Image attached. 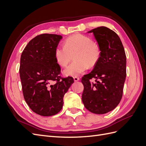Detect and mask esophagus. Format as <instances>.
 <instances>
[{
    "instance_id": "1",
    "label": "esophagus",
    "mask_w": 146,
    "mask_h": 146,
    "mask_svg": "<svg viewBox=\"0 0 146 146\" xmlns=\"http://www.w3.org/2000/svg\"><path fill=\"white\" fill-rule=\"evenodd\" d=\"M79 80H80V78L78 77H74V80L75 82H78Z\"/></svg>"
}]
</instances>
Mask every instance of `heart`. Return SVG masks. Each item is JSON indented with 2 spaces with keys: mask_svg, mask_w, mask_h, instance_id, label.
<instances>
[{
  "mask_svg": "<svg viewBox=\"0 0 146 146\" xmlns=\"http://www.w3.org/2000/svg\"><path fill=\"white\" fill-rule=\"evenodd\" d=\"M74 55V61L63 70L66 76H77L83 73L88 67H93L101 55L100 47L85 35L76 34L69 36L64 42V46H58L55 50V58L60 66H66Z\"/></svg>",
  "mask_w": 146,
  "mask_h": 146,
  "instance_id": "obj_1",
  "label": "heart"
}]
</instances>
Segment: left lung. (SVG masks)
<instances>
[{"label":"left lung","mask_w":146,"mask_h":146,"mask_svg":"<svg viewBox=\"0 0 146 146\" xmlns=\"http://www.w3.org/2000/svg\"><path fill=\"white\" fill-rule=\"evenodd\" d=\"M92 33L101 50L93 70L82 79L84 86L82 102L92 113L102 114L112 111L122 99L126 78V55L120 38L110 29L99 27ZM92 78L96 83H91Z\"/></svg>","instance_id":"left-lung-1"}]
</instances>
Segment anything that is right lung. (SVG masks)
I'll list each match as a JSON object with an SVG mask.
<instances>
[{"mask_svg":"<svg viewBox=\"0 0 146 146\" xmlns=\"http://www.w3.org/2000/svg\"><path fill=\"white\" fill-rule=\"evenodd\" d=\"M63 36L42 34L35 37L21 56L19 74L24 98L33 112L42 116L55 115L62 109L64 96L74 83L61 78L55 50Z\"/></svg>","mask_w":146,"mask_h":146,"instance_id":"right-lung-1","label":"right lung"}]
</instances>
